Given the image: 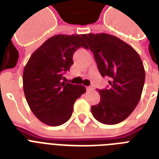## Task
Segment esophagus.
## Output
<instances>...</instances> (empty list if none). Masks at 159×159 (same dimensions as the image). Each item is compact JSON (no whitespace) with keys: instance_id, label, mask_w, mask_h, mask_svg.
I'll return each instance as SVG.
<instances>
[{"instance_id":"obj_1","label":"esophagus","mask_w":159,"mask_h":159,"mask_svg":"<svg viewBox=\"0 0 159 159\" xmlns=\"http://www.w3.org/2000/svg\"><path fill=\"white\" fill-rule=\"evenodd\" d=\"M86 89H87V91H90V90H93V87H90V86H89V87H86Z\"/></svg>"}]
</instances>
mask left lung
<instances>
[{
	"mask_svg": "<svg viewBox=\"0 0 159 159\" xmlns=\"http://www.w3.org/2000/svg\"><path fill=\"white\" fill-rule=\"evenodd\" d=\"M82 37L93 53L101 75L110 78L108 88L98 90L100 102L91 107V112L102 124H118L139 103L145 79L143 62L134 48L116 37L107 34Z\"/></svg>",
	"mask_w": 159,
	"mask_h": 159,
	"instance_id": "obj_1",
	"label": "left lung"
}]
</instances>
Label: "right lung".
Returning <instances> with one entry per match:
<instances>
[{
  "mask_svg": "<svg viewBox=\"0 0 159 159\" xmlns=\"http://www.w3.org/2000/svg\"><path fill=\"white\" fill-rule=\"evenodd\" d=\"M82 36L52 37L32 54L25 67L23 87L28 104L36 117L48 125L66 122L75 100L86 92L84 86L62 81L73 65L75 51L88 48Z\"/></svg>",
  "mask_w": 159,
  "mask_h": 159,
  "instance_id": "right-lung-1",
  "label": "right lung"
}]
</instances>
